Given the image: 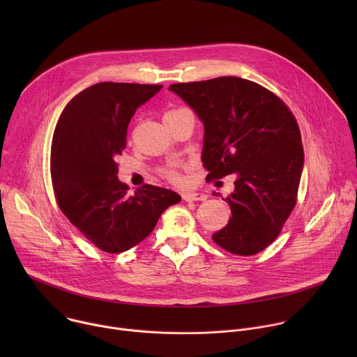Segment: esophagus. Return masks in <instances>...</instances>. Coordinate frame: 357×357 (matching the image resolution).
Returning <instances> with one entry per match:
<instances>
[{"mask_svg":"<svg viewBox=\"0 0 357 357\" xmlns=\"http://www.w3.org/2000/svg\"><path fill=\"white\" fill-rule=\"evenodd\" d=\"M182 197L186 202H197V200H206L208 199V196L205 193H200V192H188Z\"/></svg>","mask_w":357,"mask_h":357,"instance_id":"obj_1","label":"esophagus"}]
</instances>
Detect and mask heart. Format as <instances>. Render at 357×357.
<instances>
[{
	"label": "heart",
	"mask_w": 357,
	"mask_h": 357,
	"mask_svg": "<svg viewBox=\"0 0 357 357\" xmlns=\"http://www.w3.org/2000/svg\"><path fill=\"white\" fill-rule=\"evenodd\" d=\"M182 109H172L169 112L165 113L164 117H168V116H172V114H176L178 112H181ZM162 175L172 183H181L182 182V175H181V171H179V167L176 165H169V167H165L162 169Z\"/></svg>",
	"instance_id": "heart-1"
}]
</instances>
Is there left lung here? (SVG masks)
Masks as SVG:
<instances>
[{
	"instance_id": "8db88e82",
	"label": "left lung",
	"mask_w": 357,
	"mask_h": 357,
	"mask_svg": "<svg viewBox=\"0 0 357 357\" xmlns=\"http://www.w3.org/2000/svg\"><path fill=\"white\" fill-rule=\"evenodd\" d=\"M169 90L205 126L206 181L237 174L234 192L225 199L231 219L213 241L237 256L263 251L296 205L303 148L292 112L277 94L241 77L175 83Z\"/></svg>"
}]
</instances>
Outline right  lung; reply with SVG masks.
<instances>
[{
    "instance_id": "right-lung-1",
    "label": "right lung",
    "mask_w": 357,
    "mask_h": 357,
    "mask_svg": "<svg viewBox=\"0 0 357 357\" xmlns=\"http://www.w3.org/2000/svg\"><path fill=\"white\" fill-rule=\"evenodd\" d=\"M162 84L103 82L63 109L50 146V178L62 213L97 248L117 254L141 243L162 212L181 200L169 189L142 185L134 195L119 181L135 110Z\"/></svg>"
}]
</instances>
